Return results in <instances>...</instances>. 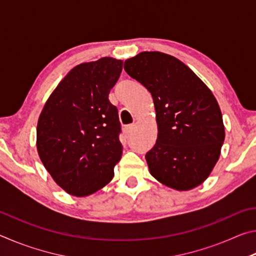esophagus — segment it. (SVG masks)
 <instances>
[{"mask_svg": "<svg viewBox=\"0 0 256 256\" xmlns=\"http://www.w3.org/2000/svg\"><path fill=\"white\" fill-rule=\"evenodd\" d=\"M133 128H134L133 124H128V125H126V126H124V132L126 133V134H130V133L132 132Z\"/></svg>", "mask_w": 256, "mask_h": 256, "instance_id": "obj_1", "label": "esophagus"}]
</instances>
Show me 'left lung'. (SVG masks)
<instances>
[{
    "label": "left lung",
    "mask_w": 256,
    "mask_h": 256,
    "mask_svg": "<svg viewBox=\"0 0 256 256\" xmlns=\"http://www.w3.org/2000/svg\"><path fill=\"white\" fill-rule=\"evenodd\" d=\"M124 70L154 99L158 136L146 154L150 174L178 190L200 185L224 140L222 115L210 89L183 62L160 52L126 60Z\"/></svg>",
    "instance_id": "obj_1"
}]
</instances>
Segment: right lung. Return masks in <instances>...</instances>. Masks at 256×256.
Masks as SVG:
<instances>
[{"label": "right lung", "instance_id": "1", "mask_svg": "<svg viewBox=\"0 0 256 256\" xmlns=\"http://www.w3.org/2000/svg\"><path fill=\"white\" fill-rule=\"evenodd\" d=\"M122 66L120 60L102 58L73 68L38 120L42 162L72 196H89L110 183L122 157L118 112L108 99Z\"/></svg>", "mask_w": 256, "mask_h": 256}]
</instances>
